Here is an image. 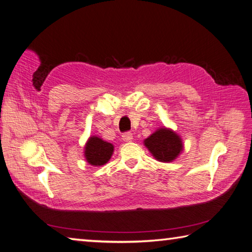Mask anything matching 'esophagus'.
Returning <instances> with one entry per match:
<instances>
[{
    "instance_id": "obj_1",
    "label": "esophagus",
    "mask_w": 252,
    "mask_h": 252,
    "mask_svg": "<svg viewBox=\"0 0 252 252\" xmlns=\"http://www.w3.org/2000/svg\"><path fill=\"white\" fill-rule=\"evenodd\" d=\"M122 140L125 142H131L133 140V134H132L131 132H126V133H123L122 135Z\"/></svg>"
}]
</instances>
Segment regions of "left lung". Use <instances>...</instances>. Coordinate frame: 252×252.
Here are the masks:
<instances>
[{
  "instance_id": "left-lung-1",
  "label": "left lung",
  "mask_w": 252,
  "mask_h": 252,
  "mask_svg": "<svg viewBox=\"0 0 252 252\" xmlns=\"http://www.w3.org/2000/svg\"><path fill=\"white\" fill-rule=\"evenodd\" d=\"M143 143L152 157L157 161L163 163L173 162L184 150L181 135L166 126H161L155 130L143 141Z\"/></svg>"
}]
</instances>
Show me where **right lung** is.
I'll list each match as a JSON object with an SVG mask.
<instances>
[{
    "label": "right lung",
    "mask_w": 252,
    "mask_h": 252,
    "mask_svg": "<svg viewBox=\"0 0 252 252\" xmlns=\"http://www.w3.org/2000/svg\"><path fill=\"white\" fill-rule=\"evenodd\" d=\"M114 151L113 144L97 135H91L85 144L84 155L86 161L93 166H102L109 162Z\"/></svg>",
    "instance_id": "right-lung-1"
}]
</instances>
